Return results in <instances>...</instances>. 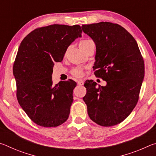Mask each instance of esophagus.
Returning a JSON list of instances; mask_svg holds the SVG:
<instances>
[{"mask_svg": "<svg viewBox=\"0 0 156 156\" xmlns=\"http://www.w3.org/2000/svg\"><path fill=\"white\" fill-rule=\"evenodd\" d=\"M77 84H78V85H83L84 81L83 80H79L77 81Z\"/></svg>", "mask_w": 156, "mask_h": 156, "instance_id": "34e87169", "label": "esophagus"}]
</instances>
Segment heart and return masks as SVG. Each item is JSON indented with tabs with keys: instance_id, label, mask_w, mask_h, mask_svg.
Segmentation results:
<instances>
[{
	"instance_id": "heart-1",
	"label": "heart",
	"mask_w": 156,
	"mask_h": 156,
	"mask_svg": "<svg viewBox=\"0 0 156 156\" xmlns=\"http://www.w3.org/2000/svg\"><path fill=\"white\" fill-rule=\"evenodd\" d=\"M91 43H93V41L91 40H89V39H84V40H82L80 41V43H79V46H80V49L83 50V51H84V50L89 45V44H91ZM71 73L76 78H80L83 76V69L82 67H76L74 69H73L72 72H71Z\"/></svg>"
}]
</instances>
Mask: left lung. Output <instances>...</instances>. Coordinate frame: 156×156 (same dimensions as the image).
<instances>
[{
    "instance_id": "obj_1",
    "label": "left lung",
    "mask_w": 156,
    "mask_h": 156,
    "mask_svg": "<svg viewBox=\"0 0 156 156\" xmlns=\"http://www.w3.org/2000/svg\"><path fill=\"white\" fill-rule=\"evenodd\" d=\"M82 29L96 46L94 74L107 82L105 87H96L93 80L84 83L88 115L100 126L116 125L138 101L144 76L143 58L135 39L122 26L100 22L83 25Z\"/></svg>"
}]
</instances>
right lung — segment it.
Masks as SVG:
<instances>
[{
	"label": "right lung",
	"mask_w": 156,
	"mask_h": 156,
	"mask_svg": "<svg viewBox=\"0 0 156 156\" xmlns=\"http://www.w3.org/2000/svg\"><path fill=\"white\" fill-rule=\"evenodd\" d=\"M81 34L80 25H51L36 29L21 42L13 67L16 97L38 125L55 127L68 119L76 83L69 80L53 85V67Z\"/></svg>",
	"instance_id": "right-lung-1"
}]
</instances>
